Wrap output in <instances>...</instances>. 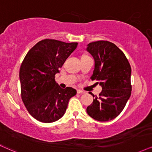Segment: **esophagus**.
Instances as JSON below:
<instances>
[{
  "instance_id": "obj_1",
  "label": "esophagus",
  "mask_w": 152,
  "mask_h": 152,
  "mask_svg": "<svg viewBox=\"0 0 152 152\" xmlns=\"http://www.w3.org/2000/svg\"><path fill=\"white\" fill-rule=\"evenodd\" d=\"M77 93L78 94H83V93H85V92L83 91V90H80V89H78L77 90Z\"/></svg>"
}]
</instances>
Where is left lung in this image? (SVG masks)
<instances>
[{"instance_id": "1", "label": "left lung", "mask_w": 152, "mask_h": 152, "mask_svg": "<svg viewBox=\"0 0 152 152\" xmlns=\"http://www.w3.org/2000/svg\"><path fill=\"white\" fill-rule=\"evenodd\" d=\"M86 50L95 60V68L90 78L97 80V84L102 88L86 111L95 120L108 121L121 114L130 98L131 67L124 53L111 42L90 43Z\"/></svg>"}]
</instances>
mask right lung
I'll return each mask as SVG.
<instances>
[{
  "mask_svg": "<svg viewBox=\"0 0 152 152\" xmlns=\"http://www.w3.org/2000/svg\"><path fill=\"white\" fill-rule=\"evenodd\" d=\"M78 43L53 39L39 41L28 52L21 65V95L28 113L36 120L52 123L64 116L70 98L76 94L71 87L60 88L55 75Z\"/></svg>",
  "mask_w": 152,
  "mask_h": 152,
  "instance_id": "1",
  "label": "right lung"
}]
</instances>
